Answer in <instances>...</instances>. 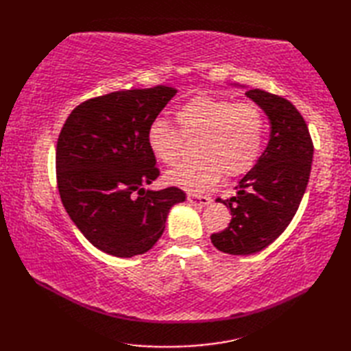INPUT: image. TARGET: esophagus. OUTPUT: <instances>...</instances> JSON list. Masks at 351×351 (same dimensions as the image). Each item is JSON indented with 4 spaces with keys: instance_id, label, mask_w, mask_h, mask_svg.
<instances>
[{
    "instance_id": "esophagus-1",
    "label": "esophagus",
    "mask_w": 351,
    "mask_h": 351,
    "mask_svg": "<svg viewBox=\"0 0 351 351\" xmlns=\"http://www.w3.org/2000/svg\"><path fill=\"white\" fill-rule=\"evenodd\" d=\"M187 200L193 205H202L206 206L211 204V197H206V196H197V195H189Z\"/></svg>"
}]
</instances>
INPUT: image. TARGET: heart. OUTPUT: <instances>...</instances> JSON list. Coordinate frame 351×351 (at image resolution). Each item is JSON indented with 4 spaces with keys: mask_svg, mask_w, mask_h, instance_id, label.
<instances>
[{
    "mask_svg": "<svg viewBox=\"0 0 351 351\" xmlns=\"http://www.w3.org/2000/svg\"><path fill=\"white\" fill-rule=\"evenodd\" d=\"M175 119L180 132L166 121H155L146 134L149 151L166 166L180 161L184 138L196 140V160L167 171L164 180L169 185L202 193L220 176H240L256 162L265 134V119L256 104L200 95L182 104Z\"/></svg>",
    "mask_w": 351,
    "mask_h": 351,
    "instance_id": "obj_1",
    "label": "heart"
}]
</instances>
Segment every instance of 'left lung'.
<instances>
[{
    "instance_id": "8db88e82",
    "label": "left lung",
    "mask_w": 351,
    "mask_h": 351,
    "mask_svg": "<svg viewBox=\"0 0 351 351\" xmlns=\"http://www.w3.org/2000/svg\"><path fill=\"white\" fill-rule=\"evenodd\" d=\"M245 96L270 119V140L238 182L237 195L217 199L232 219L225 230L211 235V241L229 255L261 252L287 229L306 191L314 155L308 125L293 104L261 88H252Z\"/></svg>"
}]
</instances>
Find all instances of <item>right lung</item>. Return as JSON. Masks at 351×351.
<instances>
[{
	"label": "right lung",
	"instance_id": "right-lung-1",
	"mask_svg": "<svg viewBox=\"0 0 351 351\" xmlns=\"http://www.w3.org/2000/svg\"><path fill=\"white\" fill-rule=\"evenodd\" d=\"M176 92L156 86L84 101L58 136L56 169L64 210L108 255L131 258L151 250L170 208L185 200L176 187L145 190L160 176L146 134Z\"/></svg>",
	"mask_w": 351,
	"mask_h": 351
}]
</instances>
